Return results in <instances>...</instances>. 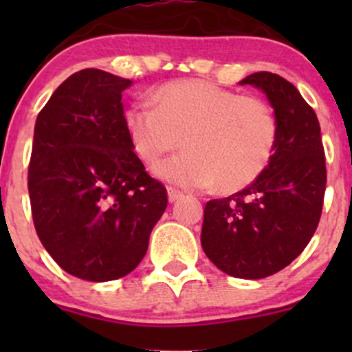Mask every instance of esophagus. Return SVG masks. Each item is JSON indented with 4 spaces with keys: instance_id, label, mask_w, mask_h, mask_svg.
I'll return each instance as SVG.
<instances>
[{
    "instance_id": "34e87169",
    "label": "esophagus",
    "mask_w": 352,
    "mask_h": 352,
    "mask_svg": "<svg viewBox=\"0 0 352 352\" xmlns=\"http://www.w3.org/2000/svg\"><path fill=\"white\" fill-rule=\"evenodd\" d=\"M180 197H182V192H180V190L173 189V187H168V201H170V202L179 201Z\"/></svg>"
}]
</instances>
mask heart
I'll return each mask as SVG.
<instances>
[{
    "label": "heart",
    "instance_id": "heart-1",
    "mask_svg": "<svg viewBox=\"0 0 352 352\" xmlns=\"http://www.w3.org/2000/svg\"><path fill=\"white\" fill-rule=\"evenodd\" d=\"M134 102L124 127L134 155L153 165L180 144L182 155L155 166V175L190 190L218 184L223 192L250 186L278 141V117L267 102L201 80H179Z\"/></svg>",
    "mask_w": 352,
    "mask_h": 352
}]
</instances>
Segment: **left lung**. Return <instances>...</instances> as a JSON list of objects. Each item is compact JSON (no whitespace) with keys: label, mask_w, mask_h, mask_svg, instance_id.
<instances>
[{"label":"left lung","mask_w":352,"mask_h":352,"mask_svg":"<svg viewBox=\"0 0 352 352\" xmlns=\"http://www.w3.org/2000/svg\"><path fill=\"white\" fill-rule=\"evenodd\" d=\"M240 85L264 91L278 117V141L250 186L206 204L201 245L226 274L262 279L289 265L314 236L327 170L317 113L294 85L269 71L248 74Z\"/></svg>","instance_id":"left-lung-1"}]
</instances>
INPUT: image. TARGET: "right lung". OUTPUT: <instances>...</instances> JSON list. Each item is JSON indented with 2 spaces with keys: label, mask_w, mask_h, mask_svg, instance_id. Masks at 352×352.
Wrapping results in <instances>:
<instances>
[{
  "label": "right lung",
  "mask_w": 352,
  "mask_h": 352,
  "mask_svg": "<svg viewBox=\"0 0 352 352\" xmlns=\"http://www.w3.org/2000/svg\"><path fill=\"white\" fill-rule=\"evenodd\" d=\"M126 78L81 69L63 81L34 129L28 194L45 250L71 276L104 283L138 267L166 209V189L124 127Z\"/></svg>",
  "instance_id": "obj_1"
}]
</instances>
